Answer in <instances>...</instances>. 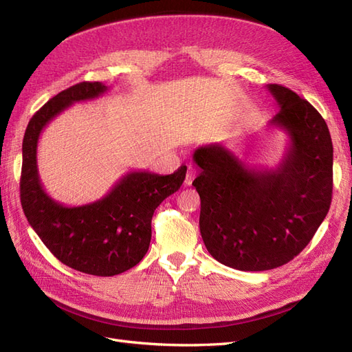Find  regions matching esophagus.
<instances>
[{
	"mask_svg": "<svg viewBox=\"0 0 352 352\" xmlns=\"http://www.w3.org/2000/svg\"><path fill=\"white\" fill-rule=\"evenodd\" d=\"M194 177H195V172H194L192 168H189L188 173H186V177H185V186H190V185H192Z\"/></svg>",
	"mask_w": 352,
	"mask_h": 352,
	"instance_id": "1",
	"label": "esophagus"
}]
</instances>
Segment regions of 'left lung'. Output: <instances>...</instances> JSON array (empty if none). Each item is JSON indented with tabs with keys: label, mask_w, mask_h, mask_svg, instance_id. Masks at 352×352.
<instances>
[{
	"label": "left lung",
	"mask_w": 352,
	"mask_h": 352,
	"mask_svg": "<svg viewBox=\"0 0 352 352\" xmlns=\"http://www.w3.org/2000/svg\"><path fill=\"white\" fill-rule=\"evenodd\" d=\"M279 105L270 124L289 136L282 163L254 170L221 144L199 146V230L219 263L243 272L280 267L296 257L324 220L333 188V145L313 105L272 83Z\"/></svg>",
	"instance_id": "1"
}]
</instances>
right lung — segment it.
Listing matches in <instances>:
<instances>
[{
    "instance_id": "obj_1",
    "label": "right lung",
    "mask_w": 352,
    "mask_h": 352,
    "mask_svg": "<svg viewBox=\"0 0 352 352\" xmlns=\"http://www.w3.org/2000/svg\"><path fill=\"white\" fill-rule=\"evenodd\" d=\"M107 89L101 82H80L41 107L26 127L20 176V201L32 229L57 260L94 276L120 274L144 258L155 208L182 186L186 175V166L166 176L131 172L104 198L79 207L48 197L36 166L42 129L73 102L98 98Z\"/></svg>"
}]
</instances>
